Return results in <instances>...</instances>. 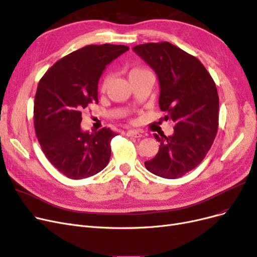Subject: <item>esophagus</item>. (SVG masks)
<instances>
[{
	"label": "esophagus",
	"instance_id": "obj_1",
	"mask_svg": "<svg viewBox=\"0 0 257 257\" xmlns=\"http://www.w3.org/2000/svg\"><path fill=\"white\" fill-rule=\"evenodd\" d=\"M127 136L128 137H134V138H141L142 134L138 130H129V131H127Z\"/></svg>",
	"mask_w": 257,
	"mask_h": 257
}]
</instances>
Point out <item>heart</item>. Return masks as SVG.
<instances>
[{
	"mask_svg": "<svg viewBox=\"0 0 257 257\" xmlns=\"http://www.w3.org/2000/svg\"><path fill=\"white\" fill-rule=\"evenodd\" d=\"M142 73H150V71H148L145 68H142V66H136V68H132V69L129 70V74H128L129 75V78L134 77V76H136L138 74H142ZM110 80H111V75L110 74H107L102 78L101 83H100V89L102 91H104V90L108 88V85L110 83Z\"/></svg>",
	"mask_w": 257,
	"mask_h": 257,
	"instance_id": "1",
	"label": "heart"
}]
</instances>
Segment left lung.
<instances>
[{
	"label": "left lung",
	"mask_w": 257,
	"mask_h": 257,
	"mask_svg": "<svg viewBox=\"0 0 257 257\" xmlns=\"http://www.w3.org/2000/svg\"><path fill=\"white\" fill-rule=\"evenodd\" d=\"M134 51L153 69L160 83V109L175 121L174 135L159 137L157 156L145 162L156 176L177 179L202 162L218 130L216 84L196 57L169 42L145 43Z\"/></svg>",
	"instance_id": "8db88e82"
}]
</instances>
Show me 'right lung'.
Here are the masks:
<instances>
[{
	"label": "right lung",
	"instance_id": "add662e5",
	"mask_svg": "<svg viewBox=\"0 0 257 257\" xmlns=\"http://www.w3.org/2000/svg\"><path fill=\"white\" fill-rule=\"evenodd\" d=\"M126 45H87L57 61L38 84L34 125L47 160L65 177L96 175L111 156L109 128L90 134L80 127L81 110L98 102V80L106 66L127 52Z\"/></svg>",
	"mask_w": 257,
	"mask_h": 257
}]
</instances>
